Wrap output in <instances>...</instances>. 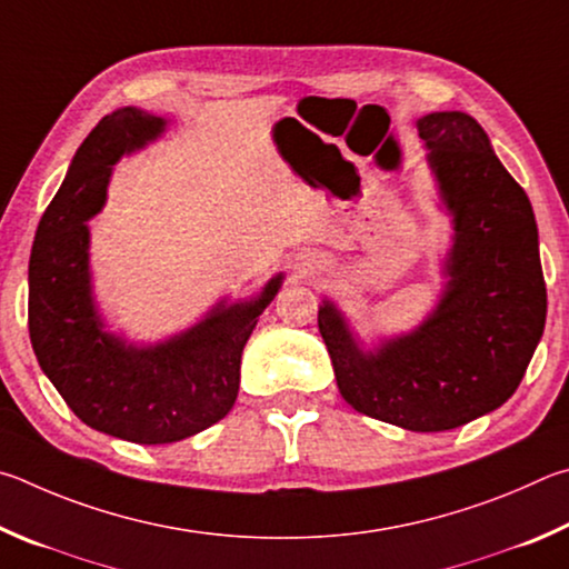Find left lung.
<instances>
[{"instance_id":"obj_1","label":"left lung","mask_w":569,"mask_h":569,"mask_svg":"<svg viewBox=\"0 0 569 569\" xmlns=\"http://www.w3.org/2000/svg\"><path fill=\"white\" fill-rule=\"evenodd\" d=\"M452 222L445 287L410 332L365 342L330 297L317 315L347 405L412 432H445L502 407L542 340L547 290L525 189L467 112L417 119Z\"/></svg>"}]
</instances>
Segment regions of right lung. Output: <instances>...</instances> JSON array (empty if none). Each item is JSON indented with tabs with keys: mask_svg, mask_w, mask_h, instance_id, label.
I'll return each mask as SVG.
<instances>
[{
	"mask_svg": "<svg viewBox=\"0 0 569 569\" xmlns=\"http://www.w3.org/2000/svg\"><path fill=\"white\" fill-rule=\"evenodd\" d=\"M167 124L137 107L102 117L39 219L29 257V337L39 367L84 425L137 445L179 442L232 410L242 350L284 279L277 272L247 300L222 297L159 342L109 330L94 300L87 222L102 212L119 159L157 142Z\"/></svg>",
	"mask_w": 569,
	"mask_h": 569,
	"instance_id": "add662e5",
	"label": "right lung"
}]
</instances>
